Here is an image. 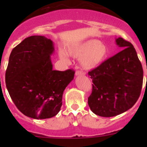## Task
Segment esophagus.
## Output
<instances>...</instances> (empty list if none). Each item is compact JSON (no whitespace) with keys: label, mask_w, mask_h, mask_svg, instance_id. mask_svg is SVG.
<instances>
[{"label":"esophagus","mask_w":147,"mask_h":147,"mask_svg":"<svg viewBox=\"0 0 147 147\" xmlns=\"http://www.w3.org/2000/svg\"><path fill=\"white\" fill-rule=\"evenodd\" d=\"M76 76H80V75H85V73L84 71H76V74H75Z\"/></svg>","instance_id":"esophagus-1"}]
</instances>
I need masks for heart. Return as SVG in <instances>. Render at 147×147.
Segmentation results:
<instances>
[{
  "label": "heart",
  "mask_w": 147,
  "mask_h": 147,
  "mask_svg": "<svg viewBox=\"0 0 147 147\" xmlns=\"http://www.w3.org/2000/svg\"><path fill=\"white\" fill-rule=\"evenodd\" d=\"M67 53L74 58H81L80 65L85 69H93L102 64L108 55L107 45L97 40H89L77 44L70 45ZM62 59L67 60V56L63 51L59 52Z\"/></svg>",
  "instance_id": "b5f03b06"
}]
</instances>
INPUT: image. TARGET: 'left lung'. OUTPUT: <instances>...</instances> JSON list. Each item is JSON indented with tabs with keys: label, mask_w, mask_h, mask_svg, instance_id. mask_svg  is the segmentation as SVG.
I'll return each instance as SVG.
<instances>
[{
	"label": "left lung",
	"mask_w": 147,
	"mask_h": 147,
	"mask_svg": "<svg viewBox=\"0 0 147 147\" xmlns=\"http://www.w3.org/2000/svg\"><path fill=\"white\" fill-rule=\"evenodd\" d=\"M115 42L124 49L88 72L93 83L88 105L102 117L115 116L130 109L142 88L144 71L134 46L121 37Z\"/></svg>",
	"instance_id": "obj_1"
}]
</instances>
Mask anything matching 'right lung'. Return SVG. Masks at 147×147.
Masks as SVG:
<instances>
[{
	"instance_id": "obj_1",
	"label": "right lung",
	"mask_w": 147,
	"mask_h": 147,
	"mask_svg": "<svg viewBox=\"0 0 147 147\" xmlns=\"http://www.w3.org/2000/svg\"><path fill=\"white\" fill-rule=\"evenodd\" d=\"M50 39L31 36L11 51L6 71V85L20 112L28 117L45 119L55 116L62 106L64 90L74 77L72 69L54 71Z\"/></svg>"
}]
</instances>
